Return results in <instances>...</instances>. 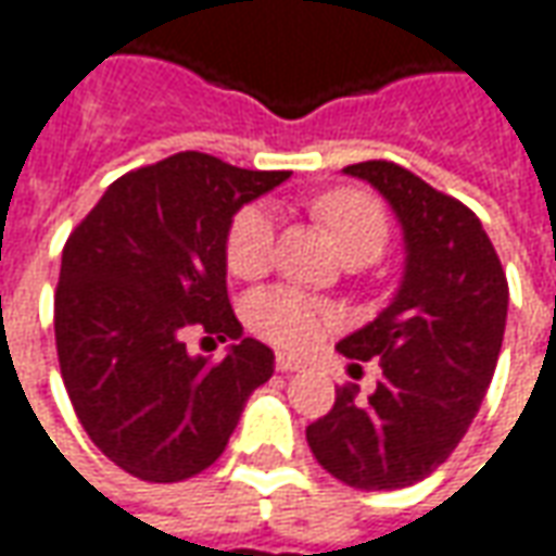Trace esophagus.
Masks as SVG:
<instances>
[{"mask_svg":"<svg viewBox=\"0 0 556 556\" xmlns=\"http://www.w3.org/2000/svg\"><path fill=\"white\" fill-rule=\"evenodd\" d=\"M277 369L279 372H301L304 369V359L289 354H277Z\"/></svg>","mask_w":556,"mask_h":556,"instance_id":"1","label":"esophagus"}]
</instances>
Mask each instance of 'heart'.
I'll return each instance as SVG.
<instances>
[{"label":"heart","mask_w":556,"mask_h":556,"mask_svg":"<svg viewBox=\"0 0 556 556\" xmlns=\"http://www.w3.org/2000/svg\"><path fill=\"white\" fill-rule=\"evenodd\" d=\"M311 212L326 227L341 258L372 261L388 242V212L369 190L336 187L311 202ZM274 258V218L264 205H242L230 218L224 261L240 279L261 277ZM249 329L282 351H311L341 326L336 304L316 295H304L289 286H274L245 304Z\"/></svg>","instance_id":"1"}]
</instances>
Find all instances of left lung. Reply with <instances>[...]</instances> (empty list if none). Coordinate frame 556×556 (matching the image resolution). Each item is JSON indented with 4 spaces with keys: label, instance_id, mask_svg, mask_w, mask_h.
I'll return each instance as SVG.
<instances>
[{
    "label": "left lung",
    "instance_id": "8db88e82",
    "mask_svg": "<svg viewBox=\"0 0 556 556\" xmlns=\"http://www.w3.org/2000/svg\"><path fill=\"white\" fill-rule=\"evenodd\" d=\"M344 172L391 202L406 274L391 307L338 344L356 366L378 359V388L369 400L354 384L338 388L336 406L307 428V446L348 486L403 489L450 458L486 396L505 338L507 279L465 202L388 160Z\"/></svg>",
    "mask_w": 556,
    "mask_h": 556
}]
</instances>
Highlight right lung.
Returning a JSON list of instances; mask_svg holds the SVG:
<instances>
[{"label": "right lung", "instance_id": "obj_1", "mask_svg": "<svg viewBox=\"0 0 556 556\" xmlns=\"http://www.w3.org/2000/svg\"><path fill=\"white\" fill-rule=\"evenodd\" d=\"M289 178L208 153L135 168L76 224L54 292L61 378L91 443L125 473L178 483L218 458L249 393L274 375V351L227 298L230 218ZM190 328L237 345L193 357Z\"/></svg>", "mask_w": 556, "mask_h": 556}]
</instances>
